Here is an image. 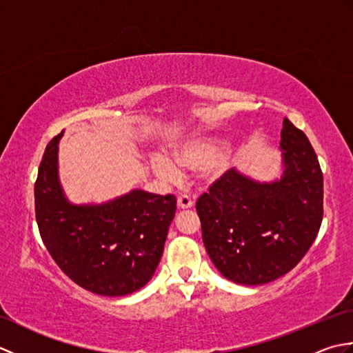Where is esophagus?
I'll use <instances>...</instances> for the list:
<instances>
[{
    "label": "esophagus",
    "mask_w": 353,
    "mask_h": 353,
    "mask_svg": "<svg viewBox=\"0 0 353 353\" xmlns=\"http://www.w3.org/2000/svg\"><path fill=\"white\" fill-rule=\"evenodd\" d=\"M177 206L181 209H190L194 206V199L190 197L188 194H181V196L177 197Z\"/></svg>",
    "instance_id": "1"
}]
</instances>
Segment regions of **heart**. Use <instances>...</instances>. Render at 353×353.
Segmentation results:
<instances>
[{
    "label": "heart",
    "instance_id": "obj_1",
    "mask_svg": "<svg viewBox=\"0 0 353 353\" xmlns=\"http://www.w3.org/2000/svg\"><path fill=\"white\" fill-rule=\"evenodd\" d=\"M216 153H219V147L212 144V142L197 141L185 145L182 150H179L176 153V162L179 167H183L186 170L203 171L214 162ZM152 165L156 174L161 176L162 179H167V181H172V179L179 176L177 167L168 157L154 156L152 159ZM212 170L219 171V167H214Z\"/></svg>",
    "mask_w": 353,
    "mask_h": 353
}]
</instances>
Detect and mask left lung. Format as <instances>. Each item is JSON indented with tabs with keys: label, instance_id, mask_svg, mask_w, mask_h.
I'll return each mask as SVG.
<instances>
[{
	"label": "left lung",
	"instance_id": "obj_1",
	"mask_svg": "<svg viewBox=\"0 0 353 353\" xmlns=\"http://www.w3.org/2000/svg\"><path fill=\"white\" fill-rule=\"evenodd\" d=\"M281 138V181L259 183L228 170L196 203L209 258L236 283L262 285L288 273L323 220V172L310 139L288 118Z\"/></svg>",
	"mask_w": 353,
	"mask_h": 353
}]
</instances>
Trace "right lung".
<instances>
[{
    "instance_id": "obj_1",
    "label": "right lung",
    "mask_w": 353,
    "mask_h": 353,
    "mask_svg": "<svg viewBox=\"0 0 353 353\" xmlns=\"http://www.w3.org/2000/svg\"><path fill=\"white\" fill-rule=\"evenodd\" d=\"M52 138L34 183V211L42 241L72 282L100 296H125L152 279L176 214V196L134 190L109 203L74 206L57 177Z\"/></svg>"
}]
</instances>
